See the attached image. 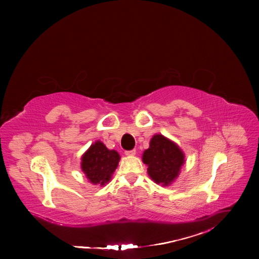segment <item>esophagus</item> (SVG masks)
<instances>
[{
    "label": "esophagus",
    "mask_w": 259,
    "mask_h": 259,
    "mask_svg": "<svg viewBox=\"0 0 259 259\" xmlns=\"http://www.w3.org/2000/svg\"><path fill=\"white\" fill-rule=\"evenodd\" d=\"M125 156H135L136 155V150L133 149V150H126L125 152Z\"/></svg>",
    "instance_id": "34e87169"
}]
</instances>
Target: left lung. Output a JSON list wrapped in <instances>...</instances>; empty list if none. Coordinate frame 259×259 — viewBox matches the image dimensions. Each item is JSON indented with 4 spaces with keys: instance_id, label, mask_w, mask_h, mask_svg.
I'll return each instance as SVG.
<instances>
[{
    "instance_id": "1",
    "label": "left lung",
    "mask_w": 259,
    "mask_h": 259,
    "mask_svg": "<svg viewBox=\"0 0 259 259\" xmlns=\"http://www.w3.org/2000/svg\"><path fill=\"white\" fill-rule=\"evenodd\" d=\"M142 161L148 166L150 178L164 187L177 179L180 168L185 163V155L174 141L162 135H155L149 148L142 155Z\"/></svg>"
}]
</instances>
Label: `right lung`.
Segmentation results:
<instances>
[{"label": "right lung", "instance_id": "obj_1", "mask_svg": "<svg viewBox=\"0 0 259 259\" xmlns=\"http://www.w3.org/2000/svg\"><path fill=\"white\" fill-rule=\"evenodd\" d=\"M119 153L109 150L101 141H96L81 158V169L93 185L104 186L117 169Z\"/></svg>", "mask_w": 259, "mask_h": 259}]
</instances>
